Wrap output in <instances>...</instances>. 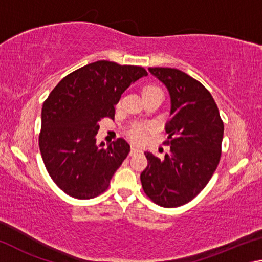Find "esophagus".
Segmentation results:
<instances>
[{
  "instance_id": "obj_1",
  "label": "esophagus",
  "mask_w": 262,
  "mask_h": 262,
  "mask_svg": "<svg viewBox=\"0 0 262 262\" xmlns=\"http://www.w3.org/2000/svg\"><path fill=\"white\" fill-rule=\"evenodd\" d=\"M141 152H142V150H141L140 148L134 147V145H133V147L130 148V152H129V155H130V156H134V155H136V154H141Z\"/></svg>"
}]
</instances>
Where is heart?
<instances>
[{"label":"heart","mask_w":262,"mask_h":262,"mask_svg":"<svg viewBox=\"0 0 262 262\" xmlns=\"http://www.w3.org/2000/svg\"><path fill=\"white\" fill-rule=\"evenodd\" d=\"M161 90L158 86L156 85H147L143 88L142 90V95L149 94V92H154V91H158ZM148 127L145 125H134L130 127V129L128 130V135H129L130 139L135 142H142L145 139V134H147Z\"/></svg>","instance_id":"b5f03b06"}]
</instances>
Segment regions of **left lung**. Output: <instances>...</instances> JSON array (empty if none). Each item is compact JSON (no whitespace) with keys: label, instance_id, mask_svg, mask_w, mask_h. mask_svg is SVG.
Here are the masks:
<instances>
[{"label":"left lung","instance_id":"1","mask_svg":"<svg viewBox=\"0 0 262 262\" xmlns=\"http://www.w3.org/2000/svg\"><path fill=\"white\" fill-rule=\"evenodd\" d=\"M171 98L165 130L170 154L164 159L144 152L148 166L141 173L144 193L164 208H176L196 196L209 183L221 158L224 125L210 92L174 68H149Z\"/></svg>","mask_w":262,"mask_h":262}]
</instances>
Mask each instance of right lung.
<instances>
[{
    "label": "right lung",
    "instance_id": "right-lung-1",
    "mask_svg": "<svg viewBox=\"0 0 262 262\" xmlns=\"http://www.w3.org/2000/svg\"><path fill=\"white\" fill-rule=\"evenodd\" d=\"M137 66L97 61L75 70L53 89L42 105L39 148L53 181L78 200L98 196L130 151L123 139L97 144L103 118L132 83L147 76Z\"/></svg>",
    "mask_w": 262,
    "mask_h": 262
}]
</instances>
